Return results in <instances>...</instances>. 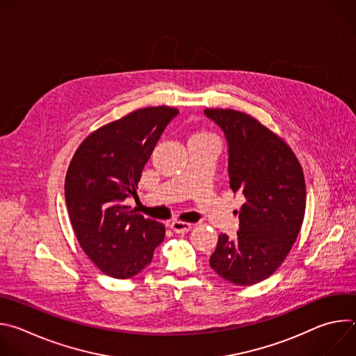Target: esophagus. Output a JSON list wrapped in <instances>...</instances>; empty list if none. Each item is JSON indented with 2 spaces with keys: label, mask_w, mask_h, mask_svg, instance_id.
Segmentation results:
<instances>
[{
  "label": "esophagus",
  "mask_w": 356,
  "mask_h": 356,
  "mask_svg": "<svg viewBox=\"0 0 356 356\" xmlns=\"http://www.w3.org/2000/svg\"><path fill=\"white\" fill-rule=\"evenodd\" d=\"M170 228L177 232V234H184V232H188L191 229V224L190 222H184V221H173L170 224Z\"/></svg>",
  "instance_id": "1"
}]
</instances>
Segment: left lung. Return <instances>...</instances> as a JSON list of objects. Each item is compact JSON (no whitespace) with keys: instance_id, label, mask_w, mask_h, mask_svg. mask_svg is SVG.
<instances>
[{"instance_id":"8db88e82","label":"left lung","mask_w":356,"mask_h":356,"mask_svg":"<svg viewBox=\"0 0 356 356\" xmlns=\"http://www.w3.org/2000/svg\"><path fill=\"white\" fill-rule=\"evenodd\" d=\"M204 114L227 138L229 186L246 200L238 236H218L210 266L234 284L250 286L276 272L298 236L306 211L302 169L290 146L253 117L222 108Z\"/></svg>"}]
</instances>
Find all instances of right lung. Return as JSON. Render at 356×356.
Returning <instances> with one entry per match:
<instances>
[{"instance_id": "right-lung-1", "label": "right lung", "mask_w": 356, "mask_h": 356, "mask_svg": "<svg viewBox=\"0 0 356 356\" xmlns=\"http://www.w3.org/2000/svg\"><path fill=\"white\" fill-rule=\"evenodd\" d=\"M170 107L136 110L91 132L77 147L65 180L76 238L91 262L115 279L146 268L165 239V225L125 206L168 124Z\"/></svg>"}]
</instances>
